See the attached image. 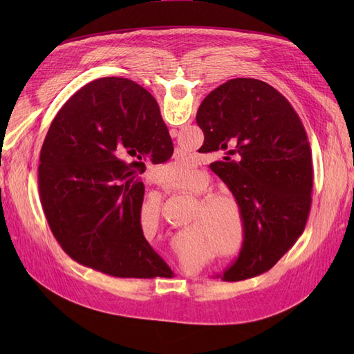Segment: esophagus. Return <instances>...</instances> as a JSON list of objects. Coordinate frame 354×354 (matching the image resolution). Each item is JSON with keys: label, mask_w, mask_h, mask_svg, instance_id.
<instances>
[{"label": "esophagus", "mask_w": 354, "mask_h": 354, "mask_svg": "<svg viewBox=\"0 0 354 354\" xmlns=\"http://www.w3.org/2000/svg\"><path fill=\"white\" fill-rule=\"evenodd\" d=\"M171 137H177V136H176V134H173V136H171Z\"/></svg>", "instance_id": "34e87169"}]
</instances>
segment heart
<instances>
[{
  "mask_svg": "<svg viewBox=\"0 0 354 354\" xmlns=\"http://www.w3.org/2000/svg\"><path fill=\"white\" fill-rule=\"evenodd\" d=\"M167 171V174L173 178L189 177L192 167L189 160L177 159L168 165ZM177 190L190 196L202 198L208 194V183L207 180L196 178L186 187ZM159 209V198H147L142 202L140 211L146 214L147 218L158 220ZM187 238L208 248H216L217 245L227 243L226 247L221 246L217 251H226L229 260H236L246 241V217L241 202L230 195H209L202 198Z\"/></svg>",
  "mask_w": 354,
  "mask_h": 354,
  "instance_id": "1",
  "label": "heart"
}]
</instances>
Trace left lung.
<instances>
[{
    "label": "left lung",
    "instance_id": "1",
    "mask_svg": "<svg viewBox=\"0 0 354 354\" xmlns=\"http://www.w3.org/2000/svg\"><path fill=\"white\" fill-rule=\"evenodd\" d=\"M196 122L205 137L202 147L223 155L211 169L246 217L245 246L221 279L259 276L306 229L313 167L304 125L279 91L254 78H234L212 90L199 106Z\"/></svg>",
    "mask_w": 354,
    "mask_h": 354
}]
</instances>
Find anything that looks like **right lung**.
I'll use <instances>...</instances> for the list:
<instances>
[{"mask_svg":"<svg viewBox=\"0 0 354 354\" xmlns=\"http://www.w3.org/2000/svg\"><path fill=\"white\" fill-rule=\"evenodd\" d=\"M174 152L153 95L127 78H100L53 120L38 190L53 236L72 260L115 277H169L140 224L143 160Z\"/></svg>","mask_w":354,"mask_h":354,"instance_id":"obj_1","label":"right lung"}]
</instances>
